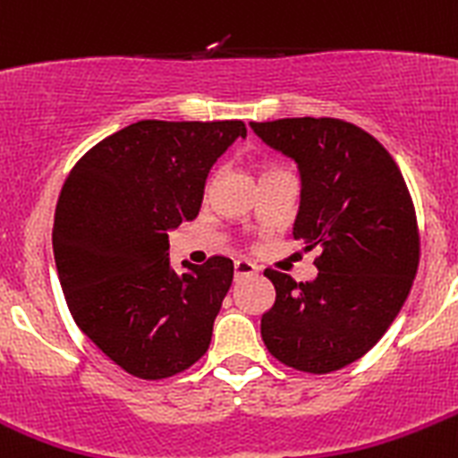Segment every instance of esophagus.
I'll return each instance as SVG.
<instances>
[{
    "instance_id": "obj_1",
    "label": "esophagus",
    "mask_w": 458,
    "mask_h": 458,
    "mask_svg": "<svg viewBox=\"0 0 458 458\" xmlns=\"http://www.w3.org/2000/svg\"><path fill=\"white\" fill-rule=\"evenodd\" d=\"M257 275V266L250 264L248 259H237L234 261V279H243V277H252Z\"/></svg>"
}]
</instances>
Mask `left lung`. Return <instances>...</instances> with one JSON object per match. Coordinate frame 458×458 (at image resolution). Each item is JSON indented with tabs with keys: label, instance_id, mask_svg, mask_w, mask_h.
<instances>
[{
	"label": "left lung",
	"instance_id": "left-lung-1",
	"mask_svg": "<svg viewBox=\"0 0 458 458\" xmlns=\"http://www.w3.org/2000/svg\"><path fill=\"white\" fill-rule=\"evenodd\" d=\"M250 127L297 163L291 237L319 250L310 282L264 273L275 286V304L261 315L264 344L293 369H342L383 337L416 277L419 230L405 179L387 149L352 123L282 118Z\"/></svg>",
	"mask_w": 458,
	"mask_h": 458
}]
</instances>
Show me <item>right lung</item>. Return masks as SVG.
Returning a JSON list of instances; mask_svg holds the SVG:
<instances>
[{
    "mask_svg": "<svg viewBox=\"0 0 458 458\" xmlns=\"http://www.w3.org/2000/svg\"><path fill=\"white\" fill-rule=\"evenodd\" d=\"M242 121H139L89 149L55 208L53 255L75 324L131 376L161 380L208 352L233 261L170 259V230L197 219Z\"/></svg>",
    "mask_w": 458,
    "mask_h": 458,
    "instance_id": "add662e5",
    "label": "right lung"
}]
</instances>
